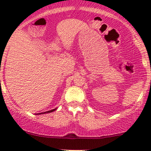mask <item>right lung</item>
I'll return each instance as SVG.
<instances>
[{
	"mask_svg": "<svg viewBox=\"0 0 151 151\" xmlns=\"http://www.w3.org/2000/svg\"><path fill=\"white\" fill-rule=\"evenodd\" d=\"M55 109H53V110H50V111H46V112H44V113H40V114H45V113H50V112H53V111H55Z\"/></svg>",
	"mask_w": 151,
	"mask_h": 151,
	"instance_id": "right-lung-1",
	"label": "right lung"
}]
</instances>
